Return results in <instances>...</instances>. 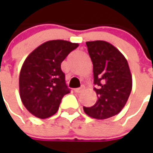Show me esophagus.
Listing matches in <instances>:
<instances>
[{
	"instance_id": "esophagus-1",
	"label": "esophagus",
	"mask_w": 153,
	"mask_h": 153,
	"mask_svg": "<svg viewBox=\"0 0 153 153\" xmlns=\"http://www.w3.org/2000/svg\"><path fill=\"white\" fill-rule=\"evenodd\" d=\"M83 88H84V87H83V86H82L81 88H75V89H74V91L76 92V93H81V92L83 90Z\"/></svg>"
}]
</instances>
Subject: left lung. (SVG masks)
<instances>
[{"mask_svg": "<svg viewBox=\"0 0 153 153\" xmlns=\"http://www.w3.org/2000/svg\"><path fill=\"white\" fill-rule=\"evenodd\" d=\"M91 58L97 101L84 107L87 115L106 119L118 114L132 90V76L125 57L113 45L105 41L86 42Z\"/></svg>", "mask_w": 153, "mask_h": 153, "instance_id": "8db88e82", "label": "left lung"}]
</instances>
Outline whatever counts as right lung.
Instances as JSON below:
<instances>
[{
    "label": "right lung",
    "instance_id": "add662e5",
    "mask_svg": "<svg viewBox=\"0 0 153 153\" xmlns=\"http://www.w3.org/2000/svg\"><path fill=\"white\" fill-rule=\"evenodd\" d=\"M77 47L64 40L48 41L25 59L19 74V94L35 117L43 119L55 114L62 98L70 93L61 63Z\"/></svg>",
    "mask_w": 153,
    "mask_h": 153
}]
</instances>
